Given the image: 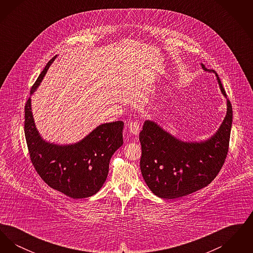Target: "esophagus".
<instances>
[{
  "label": "esophagus",
  "mask_w": 253,
  "mask_h": 253,
  "mask_svg": "<svg viewBox=\"0 0 253 253\" xmlns=\"http://www.w3.org/2000/svg\"><path fill=\"white\" fill-rule=\"evenodd\" d=\"M129 130L133 135H137L140 131V123L138 121H132L129 124Z\"/></svg>",
  "instance_id": "esophagus-1"
}]
</instances>
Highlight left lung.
<instances>
[{"instance_id": "1", "label": "left lung", "mask_w": 253, "mask_h": 253, "mask_svg": "<svg viewBox=\"0 0 253 253\" xmlns=\"http://www.w3.org/2000/svg\"><path fill=\"white\" fill-rule=\"evenodd\" d=\"M223 95L227 96L216 72ZM232 106L227 100V115L211 138L201 142L177 139L156 122L146 121L139 133L140 169L150 190L160 198L174 199L208 186L223 167L229 151Z\"/></svg>"}]
</instances>
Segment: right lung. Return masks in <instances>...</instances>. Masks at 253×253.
<instances>
[{
    "label": "right lung",
    "mask_w": 253,
    "mask_h": 253,
    "mask_svg": "<svg viewBox=\"0 0 253 253\" xmlns=\"http://www.w3.org/2000/svg\"><path fill=\"white\" fill-rule=\"evenodd\" d=\"M48 63L32 86V95L42 81ZM124 122L104 123L71 145L46 142L37 130L29 97L24 107V134L31 162L38 174L49 187L74 199L85 198L97 193L107 178L110 159L123 144Z\"/></svg>",
    "instance_id": "1"
}]
</instances>
